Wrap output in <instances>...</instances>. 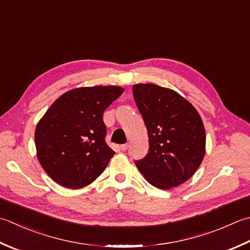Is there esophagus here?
<instances>
[{
    "label": "esophagus",
    "mask_w": 250,
    "mask_h": 250,
    "mask_svg": "<svg viewBox=\"0 0 250 250\" xmlns=\"http://www.w3.org/2000/svg\"><path fill=\"white\" fill-rule=\"evenodd\" d=\"M128 147H129V144H122V145H120V149L121 150H126V149H128Z\"/></svg>",
    "instance_id": "34e87169"
}]
</instances>
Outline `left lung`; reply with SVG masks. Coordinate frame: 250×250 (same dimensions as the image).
Returning <instances> with one entry per match:
<instances>
[{
  "label": "left lung",
  "mask_w": 250,
  "mask_h": 250,
  "mask_svg": "<svg viewBox=\"0 0 250 250\" xmlns=\"http://www.w3.org/2000/svg\"><path fill=\"white\" fill-rule=\"evenodd\" d=\"M148 132L149 149L135 166L154 187L169 189L196 172L206 150V133L197 110L173 90L156 84L132 86Z\"/></svg>",
  "instance_id": "8db88e82"
}]
</instances>
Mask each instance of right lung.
Listing matches in <instances>:
<instances>
[{"mask_svg": "<svg viewBox=\"0 0 250 250\" xmlns=\"http://www.w3.org/2000/svg\"><path fill=\"white\" fill-rule=\"evenodd\" d=\"M122 92L120 86L68 91L38 122L34 133L38 159L56 183L81 188L105 170L115 151L105 141L103 114Z\"/></svg>", "mask_w": 250, "mask_h": 250, "instance_id": "add662e5", "label": "right lung"}]
</instances>
